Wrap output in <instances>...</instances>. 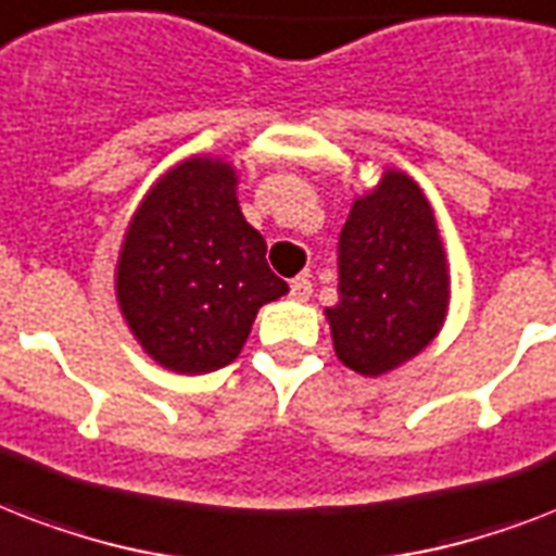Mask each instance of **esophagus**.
Returning <instances> with one entry per match:
<instances>
[{
    "label": "esophagus",
    "mask_w": 556,
    "mask_h": 556,
    "mask_svg": "<svg viewBox=\"0 0 556 556\" xmlns=\"http://www.w3.org/2000/svg\"><path fill=\"white\" fill-rule=\"evenodd\" d=\"M290 295L295 301H309V295H313V283H309L307 275H299V278H292Z\"/></svg>",
    "instance_id": "34e87169"
}]
</instances>
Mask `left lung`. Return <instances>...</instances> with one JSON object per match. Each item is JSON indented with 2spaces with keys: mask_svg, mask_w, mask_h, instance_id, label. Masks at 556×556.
Masks as SVG:
<instances>
[{
  "mask_svg": "<svg viewBox=\"0 0 556 556\" xmlns=\"http://www.w3.org/2000/svg\"><path fill=\"white\" fill-rule=\"evenodd\" d=\"M450 307V266L432 205L403 170L356 197L339 235V301L325 309L337 356L363 377L424 351Z\"/></svg>",
  "mask_w": 556,
  "mask_h": 556,
  "instance_id": "8db88e82",
  "label": "left lung"
}]
</instances>
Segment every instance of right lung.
I'll return each mask as SVG.
<instances>
[{"label": "right lung", "instance_id": "obj_1", "mask_svg": "<svg viewBox=\"0 0 556 556\" xmlns=\"http://www.w3.org/2000/svg\"><path fill=\"white\" fill-rule=\"evenodd\" d=\"M235 188L229 162L185 159L150 188L124 235L118 307L144 354L176 374L235 363L257 309L290 292Z\"/></svg>", "mask_w": 556, "mask_h": 556}]
</instances>
